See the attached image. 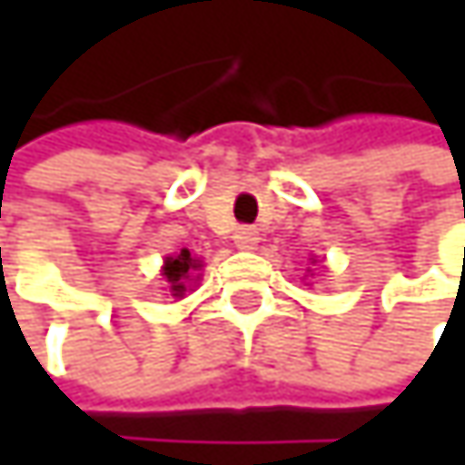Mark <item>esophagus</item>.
Listing matches in <instances>:
<instances>
[{
  "label": "esophagus",
  "mask_w": 465,
  "mask_h": 465,
  "mask_svg": "<svg viewBox=\"0 0 465 465\" xmlns=\"http://www.w3.org/2000/svg\"><path fill=\"white\" fill-rule=\"evenodd\" d=\"M233 244H236L239 250H252V247L258 244V229H252V226H239V229L233 232Z\"/></svg>",
  "instance_id": "1"
}]
</instances>
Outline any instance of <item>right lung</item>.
Wrapping results in <instances>:
<instances>
[{
  "instance_id": "obj_1",
  "label": "right lung",
  "mask_w": 465,
  "mask_h": 465,
  "mask_svg": "<svg viewBox=\"0 0 465 465\" xmlns=\"http://www.w3.org/2000/svg\"><path fill=\"white\" fill-rule=\"evenodd\" d=\"M199 266H202V263H199L188 250H180L177 255L166 258V263H163V277H166V282H169L172 296H183V293L188 291V280H191V274H193Z\"/></svg>"
}]
</instances>
